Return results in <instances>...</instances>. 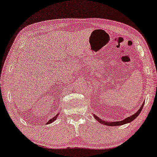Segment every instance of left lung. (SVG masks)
<instances>
[{"label": "left lung", "instance_id": "left-lung-1", "mask_svg": "<svg viewBox=\"0 0 157 157\" xmlns=\"http://www.w3.org/2000/svg\"><path fill=\"white\" fill-rule=\"evenodd\" d=\"M144 104L145 103H143L142 104L141 107L140 108V109L136 112L135 114H133V115H131L130 117H126L123 120L121 121H106L105 120H102L101 118H99L98 117H97L95 114H94V118H95L97 121H99V122L101 123L102 124H104V125H106V126H121V125H123V124H128V123H130L131 121H133L134 119H135L137 117H138L140 113H141L142 110H143V108L144 106Z\"/></svg>", "mask_w": 157, "mask_h": 157}]
</instances>
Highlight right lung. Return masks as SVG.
I'll list each match as a JSON object with an SVG mask.
<instances>
[{
	"label": "right lung",
	"mask_w": 157,
	"mask_h": 157,
	"mask_svg": "<svg viewBox=\"0 0 157 157\" xmlns=\"http://www.w3.org/2000/svg\"><path fill=\"white\" fill-rule=\"evenodd\" d=\"M59 114V113H57V114H56V116H54L53 118L51 119H49V121H47V124H51V123L53 122V121H55L56 119H57V117H58Z\"/></svg>",
	"instance_id": "add662e5"
}]
</instances>
